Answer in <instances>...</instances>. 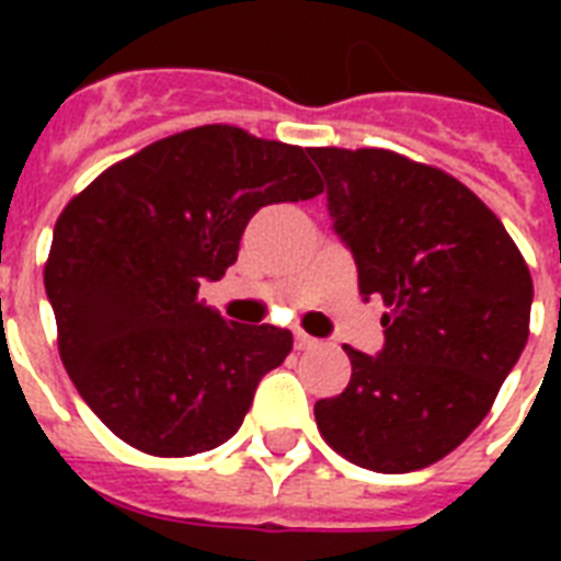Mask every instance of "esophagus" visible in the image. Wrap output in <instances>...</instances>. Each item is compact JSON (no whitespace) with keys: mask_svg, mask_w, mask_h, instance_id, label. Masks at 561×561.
<instances>
[{"mask_svg":"<svg viewBox=\"0 0 561 561\" xmlns=\"http://www.w3.org/2000/svg\"><path fill=\"white\" fill-rule=\"evenodd\" d=\"M311 346H317L314 337L306 332H297V350H311Z\"/></svg>","mask_w":561,"mask_h":561,"instance_id":"34e87169","label":"esophagus"}]
</instances>
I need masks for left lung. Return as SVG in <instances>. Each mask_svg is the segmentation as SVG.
I'll list each match as a JSON object with an SVG mask.
<instances>
[{
    "label": "left lung",
    "instance_id": "left-lung-1",
    "mask_svg": "<svg viewBox=\"0 0 561 561\" xmlns=\"http://www.w3.org/2000/svg\"><path fill=\"white\" fill-rule=\"evenodd\" d=\"M308 153L360 297L387 306L381 355L343 346L352 378L317 401V427L360 469H425L486 419L522 358L530 267L495 211L443 169L383 148Z\"/></svg>",
    "mask_w": 561,
    "mask_h": 561
}]
</instances>
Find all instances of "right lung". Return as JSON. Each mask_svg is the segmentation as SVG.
Wrapping results in <instances>:
<instances>
[{"label": "right lung", "instance_id": "1", "mask_svg": "<svg viewBox=\"0 0 561 561\" xmlns=\"http://www.w3.org/2000/svg\"><path fill=\"white\" fill-rule=\"evenodd\" d=\"M323 192L299 145L232 125L165 136L66 203L48 250L57 350L104 425L153 457L227 443L294 337L197 302L238 259L247 220Z\"/></svg>", "mask_w": 561, "mask_h": 561}]
</instances>
